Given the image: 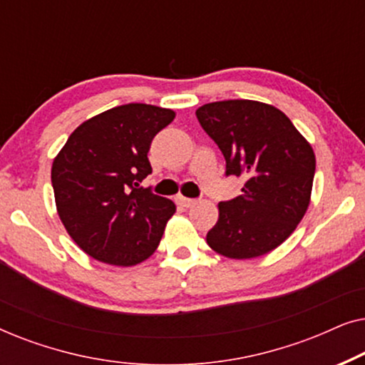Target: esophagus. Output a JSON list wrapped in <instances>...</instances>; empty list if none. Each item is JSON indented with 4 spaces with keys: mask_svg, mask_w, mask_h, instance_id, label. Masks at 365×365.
<instances>
[{
    "mask_svg": "<svg viewBox=\"0 0 365 365\" xmlns=\"http://www.w3.org/2000/svg\"><path fill=\"white\" fill-rule=\"evenodd\" d=\"M176 202H178L181 207H191V206H194V204H196L197 201H196V199H189V197H184V196H178V197H176Z\"/></svg>",
    "mask_w": 365,
    "mask_h": 365,
    "instance_id": "34e87169",
    "label": "esophagus"
}]
</instances>
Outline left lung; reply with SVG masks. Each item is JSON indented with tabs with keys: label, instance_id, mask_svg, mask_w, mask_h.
<instances>
[{
	"label": "left lung",
	"instance_id": "1",
	"mask_svg": "<svg viewBox=\"0 0 365 365\" xmlns=\"http://www.w3.org/2000/svg\"><path fill=\"white\" fill-rule=\"evenodd\" d=\"M196 116L224 154L226 176L247 179L241 196L219 202L209 247L231 259L271 252L309 207L316 173L311 144L282 111L251 99L204 104Z\"/></svg>",
	"mask_w": 365,
	"mask_h": 365
}]
</instances>
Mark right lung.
<instances>
[{"label": "right lung", "instance_id": "1", "mask_svg": "<svg viewBox=\"0 0 365 365\" xmlns=\"http://www.w3.org/2000/svg\"><path fill=\"white\" fill-rule=\"evenodd\" d=\"M174 116L171 109L143 103L108 109L74 129L54 158L59 219L96 261L136 266L158 249L176 206L139 182L153 173V138Z\"/></svg>", "mask_w": 365, "mask_h": 365}]
</instances>
